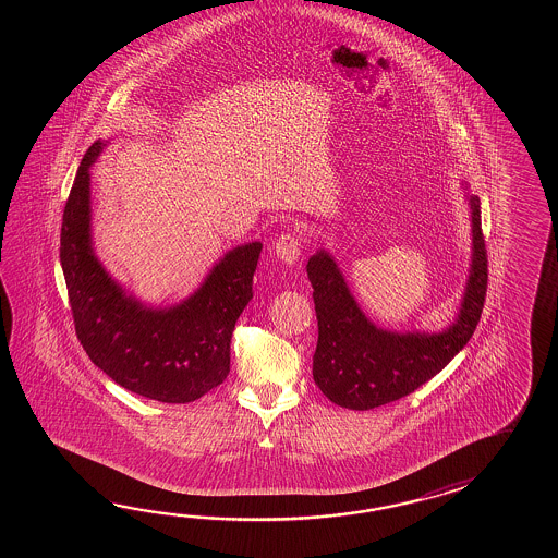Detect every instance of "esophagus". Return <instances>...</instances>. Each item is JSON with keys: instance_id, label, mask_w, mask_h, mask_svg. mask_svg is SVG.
Instances as JSON below:
<instances>
[{"instance_id": "1", "label": "esophagus", "mask_w": 558, "mask_h": 558, "mask_svg": "<svg viewBox=\"0 0 558 558\" xmlns=\"http://www.w3.org/2000/svg\"><path fill=\"white\" fill-rule=\"evenodd\" d=\"M303 238L299 233H291L287 231L281 238L277 239L275 243L274 253L277 255V259L287 263V265H295L301 257V251H303Z\"/></svg>"}]
</instances>
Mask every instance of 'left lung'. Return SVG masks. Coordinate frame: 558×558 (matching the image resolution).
Listing matches in <instances>:
<instances>
[{
    "instance_id": "1",
    "label": "left lung",
    "mask_w": 558,
    "mask_h": 558,
    "mask_svg": "<svg viewBox=\"0 0 558 558\" xmlns=\"http://www.w3.org/2000/svg\"><path fill=\"white\" fill-rule=\"evenodd\" d=\"M473 219V263L463 303L442 332L385 331L365 317L327 251L307 263L319 323L313 379L332 403L368 411L399 401L451 363L481 319L485 307L488 259L481 227V202L469 197Z\"/></svg>"
}]
</instances>
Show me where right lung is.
<instances>
[{"label": "right lung", "instance_id": "1", "mask_svg": "<svg viewBox=\"0 0 558 558\" xmlns=\"http://www.w3.org/2000/svg\"><path fill=\"white\" fill-rule=\"evenodd\" d=\"M101 147L95 142L84 155L61 223V269L77 339L95 367L123 389L161 403H191L227 379L231 335L253 299L263 245L229 251L175 307H145L107 275L92 247L89 167Z\"/></svg>", "mask_w": 558, "mask_h": 558}]
</instances>
